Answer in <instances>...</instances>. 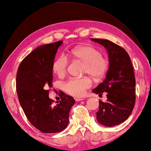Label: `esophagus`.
I'll return each mask as SVG.
<instances>
[{
  "label": "esophagus",
  "mask_w": 151,
  "mask_h": 151,
  "mask_svg": "<svg viewBox=\"0 0 151 151\" xmlns=\"http://www.w3.org/2000/svg\"><path fill=\"white\" fill-rule=\"evenodd\" d=\"M75 100L76 101H82V100H84L83 97H81V98H80V97H75Z\"/></svg>",
  "instance_id": "obj_1"
}]
</instances>
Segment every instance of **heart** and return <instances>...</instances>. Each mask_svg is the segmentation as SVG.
<instances>
[{
    "label": "heart",
    "mask_w": 151,
    "mask_h": 151,
    "mask_svg": "<svg viewBox=\"0 0 151 151\" xmlns=\"http://www.w3.org/2000/svg\"><path fill=\"white\" fill-rule=\"evenodd\" d=\"M68 59L83 63V73L91 76L95 80H100L105 75L109 62L107 58L94 47L80 46L70 50L65 55H60L55 58L52 64V70L59 78L64 76L68 71ZM91 80L88 77L71 78L63 83L64 91L71 96L81 97L91 86Z\"/></svg>",
    "instance_id": "1"
}]
</instances>
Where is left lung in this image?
<instances>
[{"instance_id": "obj_1", "label": "left lung", "mask_w": 151, "mask_h": 151, "mask_svg": "<svg viewBox=\"0 0 151 151\" xmlns=\"http://www.w3.org/2000/svg\"><path fill=\"white\" fill-rule=\"evenodd\" d=\"M103 45L109 55V66L105 80L93 89L101 96L106 93V102L99 100L97 120L101 125L113 127L122 123L131 114L135 104V78L127 52L108 40L91 38Z\"/></svg>"}]
</instances>
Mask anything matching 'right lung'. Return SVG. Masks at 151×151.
Segmentation results:
<instances>
[{"mask_svg": "<svg viewBox=\"0 0 151 151\" xmlns=\"http://www.w3.org/2000/svg\"><path fill=\"white\" fill-rule=\"evenodd\" d=\"M62 43V40L38 47L24 58L17 71V92L21 107L32 125L45 133L64 130L76 103L62 91L61 100L54 105L47 89L52 86V64Z\"/></svg>", "mask_w": 151, "mask_h": 151, "instance_id": "add662e5", "label": "right lung"}]
</instances>
